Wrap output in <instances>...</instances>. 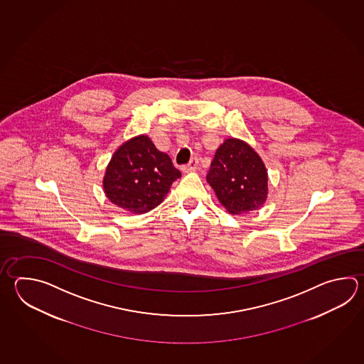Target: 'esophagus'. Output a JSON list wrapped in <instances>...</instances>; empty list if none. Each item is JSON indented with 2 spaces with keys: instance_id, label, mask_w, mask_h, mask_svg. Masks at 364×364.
Here are the masks:
<instances>
[{
  "instance_id": "1",
  "label": "esophagus",
  "mask_w": 364,
  "mask_h": 364,
  "mask_svg": "<svg viewBox=\"0 0 364 364\" xmlns=\"http://www.w3.org/2000/svg\"><path fill=\"white\" fill-rule=\"evenodd\" d=\"M197 168H198V159L193 158V159L189 161V164H184V166L181 167V171H183L184 173H188V172H193V171L197 170Z\"/></svg>"
}]
</instances>
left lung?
Masks as SVG:
<instances>
[{"label":"left lung","mask_w":364,"mask_h":364,"mask_svg":"<svg viewBox=\"0 0 364 364\" xmlns=\"http://www.w3.org/2000/svg\"><path fill=\"white\" fill-rule=\"evenodd\" d=\"M208 183L232 215L247 214L264 205L268 173L259 154L240 139H225L216 149Z\"/></svg>","instance_id":"1"}]
</instances>
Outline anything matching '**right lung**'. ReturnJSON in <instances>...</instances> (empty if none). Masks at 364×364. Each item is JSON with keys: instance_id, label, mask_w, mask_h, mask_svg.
Listing matches in <instances>:
<instances>
[{"instance_id": "obj_1", "label": "right lung", "mask_w": 364, "mask_h": 364, "mask_svg": "<svg viewBox=\"0 0 364 364\" xmlns=\"http://www.w3.org/2000/svg\"><path fill=\"white\" fill-rule=\"evenodd\" d=\"M180 176L168 154L159 151L149 136L139 134L115 150L102 186L112 203L140 215L161 205Z\"/></svg>"}]
</instances>
